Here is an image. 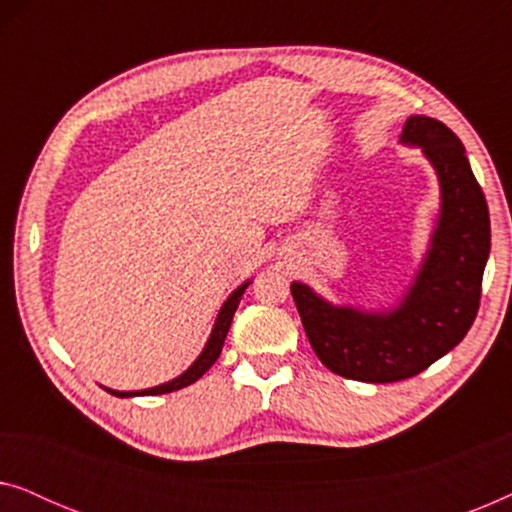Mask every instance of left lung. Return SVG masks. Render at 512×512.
Instances as JSON below:
<instances>
[{"mask_svg": "<svg viewBox=\"0 0 512 512\" xmlns=\"http://www.w3.org/2000/svg\"><path fill=\"white\" fill-rule=\"evenodd\" d=\"M401 144L419 146L440 184V212L415 282L389 310L333 305L293 282L314 354L335 375L359 382H398L419 375L464 340L480 307L489 258V209L466 149L445 123L410 116Z\"/></svg>", "mask_w": 512, "mask_h": 512, "instance_id": "1", "label": "left lung"}]
</instances>
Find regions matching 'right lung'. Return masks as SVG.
Instances as JSON below:
<instances>
[{
	"label": "right lung",
	"mask_w": 512,
	"mask_h": 512,
	"mask_svg": "<svg viewBox=\"0 0 512 512\" xmlns=\"http://www.w3.org/2000/svg\"><path fill=\"white\" fill-rule=\"evenodd\" d=\"M251 282H244L237 286V289L230 293L226 303L219 310V317L214 321V328H212V335H209L205 349H202L198 359H195L188 370H184L179 377H174V380L165 382V384H158V387H151V389H142V391H116V389H107L109 394H114L118 398H132V396H158V394H170V391H177V389H184L188 384L198 382L202 375L207 373L209 368L214 366V361L219 359L221 354V347H223V340H226L228 335V328L233 324V317H235V310L237 305H240L242 300V293L247 289Z\"/></svg>",
	"instance_id": "right-lung-1"
}]
</instances>
